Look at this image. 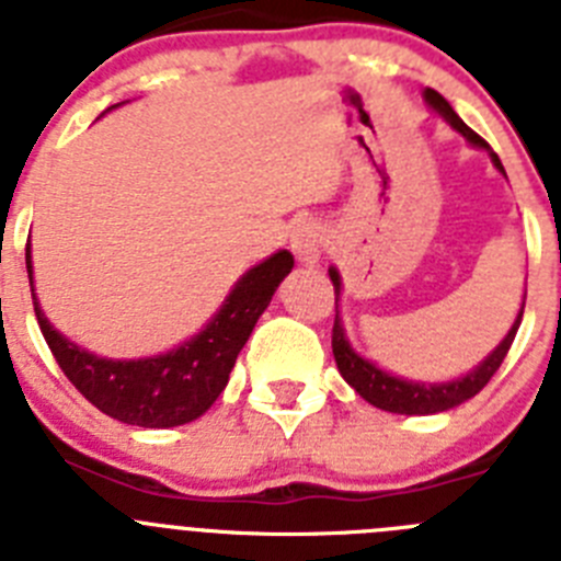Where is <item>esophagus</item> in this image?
Segmentation results:
<instances>
[{
	"label": "esophagus",
	"instance_id": "obj_1",
	"mask_svg": "<svg viewBox=\"0 0 561 561\" xmlns=\"http://www.w3.org/2000/svg\"><path fill=\"white\" fill-rule=\"evenodd\" d=\"M291 250L295 255L304 261V264H317L320 261V247H323V230L314 219L297 221L295 230H291Z\"/></svg>",
	"mask_w": 561,
	"mask_h": 561
}]
</instances>
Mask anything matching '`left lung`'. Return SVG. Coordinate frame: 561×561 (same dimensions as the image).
Masks as SVG:
<instances>
[{
    "label": "left lung",
    "instance_id": "1",
    "mask_svg": "<svg viewBox=\"0 0 561 561\" xmlns=\"http://www.w3.org/2000/svg\"><path fill=\"white\" fill-rule=\"evenodd\" d=\"M424 98H427V103L440 114V117H447V123L455 128V131L463 134L466 140L474 142V146H480V148H489V142H485L480 134H474L472 128L466 126L458 114H455V108L449 106L447 98L438 95L435 89H427V92H424ZM492 160H494V165L503 171V165H500V160H497V153H492ZM329 275H331V284H334L336 300H340V289H342L340 272L329 270ZM523 309H525V300H523ZM523 309H519L512 331L505 334V340L500 342L497 348L485 356V359L480 362L472 374H466L463 379L447 381V385H419V381L396 379V376L385 374V370H379L376 365H370L368 359H362L359 354H354V348L348 345V340H345V331H342L340 317H334V329H331V348H334V359H336V368H340L342 379L348 381L351 388H354L362 399L368 401V404H374V408L388 410V413H401V415L444 413V410L458 408L460 401L478 396L480 390L489 385V379L497 374V368L503 365L505 354H508V348H512L514 336H517L519 323H523Z\"/></svg>",
    "mask_w": 561,
    "mask_h": 561
}]
</instances>
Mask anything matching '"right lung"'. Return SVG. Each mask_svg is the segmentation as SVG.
I'll return each instance as SVG.
<instances>
[{
    "label": "right lung",
    "mask_w": 561,
    "mask_h": 561,
    "mask_svg": "<svg viewBox=\"0 0 561 561\" xmlns=\"http://www.w3.org/2000/svg\"><path fill=\"white\" fill-rule=\"evenodd\" d=\"M24 257H27L30 277L33 275L30 244ZM291 266H295V257L286 250L266 257L264 264L252 266L238 280L205 331H199L191 342L171 354L148 356V359H101L64 340L38 309L36 295H33V309H36L38 329L56 356L58 368L76 385L78 393L92 401L101 413L123 424H134V427H180L199 419L227 388L232 365L244 348V342L250 340L257 317L264 314L272 295L289 275Z\"/></svg>",
    "instance_id": "add662e5"
}]
</instances>
